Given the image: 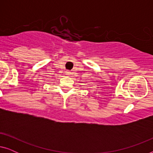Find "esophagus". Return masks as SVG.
Here are the masks:
<instances>
[{
    "label": "esophagus",
    "mask_w": 153,
    "mask_h": 153,
    "mask_svg": "<svg viewBox=\"0 0 153 153\" xmlns=\"http://www.w3.org/2000/svg\"><path fill=\"white\" fill-rule=\"evenodd\" d=\"M65 74H67V75H70V71H67V72H65Z\"/></svg>",
    "instance_id": "1"
}]
</instances>
